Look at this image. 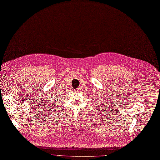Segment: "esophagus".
<instances>
[{
	"label": "esophagus",
	"instance_id": "esophagus-1",
	"mask_svg": "<svg viewBox=\"0 0 160 160\" xmlns=\"http://www.w3.org/2000/svg\"><path fill=\"white\" fill-rule=\"evenodd\" d=\"M80 90V89L79 88H77L75 90H78H78Z\"/></svg>",
	"mask_w": 160,
	"mask_h": 160
}]
</instances>
